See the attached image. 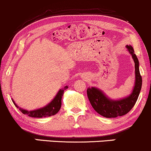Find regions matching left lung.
Here are the masks:
<instances>
[{
	"instance_id": "1",
	"label": "left lung",
	"mask_w": 151,
	"mask_h": 151,
	"mask_svg": "<svg viewBox=\"0 0 151 151\" xmlns=\"http://www.w3.org/2000/svg\"><path fill=\"white\" fill-rule=\"evenodd\" d=\"M126 48L135 62V82L131 94L121 100H115L107 97L102 90L97 87H89L87 90V97L94 110L107 118L125 115L130 112L135 105L141 89L142 77L139 70L138 59L132 46L127 45Z\"/></svg>"
}]
</instances>
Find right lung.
I'll return each mask as SVG.
<instances>
[{
    "label": "right lung",
    "mask_w": 151,
    "mask_h": 151,
    "mask_svg": "<svg viewBox=\"0 0 151 151\" xmlns=\"http://www.w3.org/2000/svg\"><path fill=\"white\" fill-rule=\"evenodd\" d=\"M68 88V86H65L63 87L62 89H59L57 95L55 96L52 101L50 103L48 104L45 107H41V108L37 109V110H26L24 109H22L20 107L19 110L24 115H27L29 117H50V116L54 115L59 112L62 106V96L64 94V92ZM13 102L14 103L15 106L17 108H19V106L15 103V102L12 100Z\"/></svg>",
    "instance_id": "1"
}]
</instances>
